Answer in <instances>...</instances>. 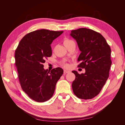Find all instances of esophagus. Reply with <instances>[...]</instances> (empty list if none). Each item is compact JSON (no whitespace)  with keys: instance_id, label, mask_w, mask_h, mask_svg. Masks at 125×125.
<instances>
[{"instance_id":"1","label":"esophagus","mask_w":125,"mask_h":125,"mask_svg":"<svg viewBox=\"0 0 125 125\" xmlns=\"http://www.w3.org/2000/svg\"><path fill=\"white\" fill-rule=\"evenodd\" d=\"M70 73V71L69 70H64L63 71V73Z\"/></svg>"}]
</instances>
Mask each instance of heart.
<instances>
[{"mask_svg":"<svg viewBox=\"0 0 125 125\" xmlns=\"http://www.w3.org/2000/svg\"><path fill=\"white\" fill-rule=\"evenodd\" d=\"M72 41H71V40H69V39H66L64 40V41H63V44L65 45H66V44H67L68 43H69L71 42H72ZM63 66H67V65H66V64L64 63V64H63Z\"/></svg>","mask_w":125,"mask_h":125,"instance_id":"b5f03b06","label":"heart"}]
</instances>
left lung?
<instances>
[{"label": "left lung", "instance_id": "left-lung-1", "mask_svg": "<svg viewBox=\"0 0 125 125\" xmlns=\"http://www.w3.org/2000/svg\"><path fill=\"white\" fill-rule=\"evenodd\" d=\"M70 35L78 44L81 53L78 67L84 68V73H72L75 75L72 88L79 99H91L99 94L109 77L112 65L111 50L104 37L91 29L72 30Z\"/></svg>", "mask_w": 125, "mask_h": 125}]
</instances>
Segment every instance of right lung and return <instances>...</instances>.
<instances>
[{"mask_svg": "<svg viewBox=\"0 0 125 125\" xmlns=\"http://www.w3.org/2000/svg\"><path fill=\"white\" fill-rule=\"evenodd\" d=\"M63 31L41 29L28 33L15 51L16 66L23 91L33 100L44 102L50 100L56 83L63 74L61 68L51 72L44 69L45 58L52 54L51 45Z\"/></svg>", "mask_w": 125, "mask_h": 125, "instance_id": "add662e5", "label": "right lung"}]
</instances>
